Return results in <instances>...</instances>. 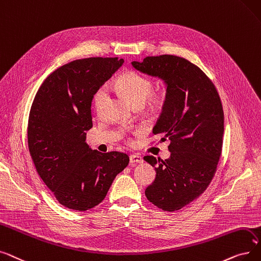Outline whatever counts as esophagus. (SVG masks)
I'll return each instance as SVG.
<instances>
[{
  "label": "esophagus",
  "mask_w": 261,
  "mask_h": 261,
  "mask_svg": "<svg viewBox=\"0 0 261 261\" xmlns=\"http://www.w3.org/2000/svg\"><path fill=\"white\" fill-rule=\"evenodd\" d=\"M129 160H130L132 164H134V163H137V164L143 163V158L138 154H132L129 156Z\"/></svg>",
  "instance_id": "obj_1"
}]
</instances>
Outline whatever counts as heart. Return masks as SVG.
I'll return each mask as SVG.
<instances>
[{
    "mask_svg": "<svg viewBox=\"0 0 261 261\" xmlns=\"http://www.w3.org/2000/svg\"><path fill=\"white\" fill-rule=\"evenodd\" d=\"M116 87L135 106H142L147 100L148 106L157 109L163 106L165 102L163 93L153 91V82L138 72L127 71L121 74L116 81ZM107 97L108 90L106 87H98L92 96V103L96 111H101L107 101Z\"/></svg>",
    "mask_w": 261,
    "mask_h": 261,
    "instance_id": "1",
    "label": "heart"
}]
</instances>
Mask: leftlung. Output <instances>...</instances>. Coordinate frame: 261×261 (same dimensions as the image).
Listing matches in <instances>:
<instances>
[{
	"mask_svg": "<svg viewBox=\"0 0 261 261\" xmlns=\"http://www.w3.org/2000/svg\"><path fill=\"white\" fill-rule=\"evenodd\" d=\"M133 67L167 85L166 101L153 133L170 140L171 156H144L156 177L145 189L148 201L175 212L200 196L212 182L222 154L224 113L214 83L197 66L175 55L147 56Z\"/></svg>",
	"mask_w": 261,
	"mask_h": 261,
	"instance_id": "8db88e82",
	"label": "left lung"
}]
</instances>
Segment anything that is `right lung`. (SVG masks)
<instances>
[{
    "label": "right lung",
    "mask_w": 261,
    "mask_h": 261,
    "mask_svg": "<svg viewBox=\"0 0 261 261\" xmlns=\"http://www.w3.org/2000/svg\"><path fill=\"white\" fill-rule=\"evenodd\" d=\"M123 63L118 57L73 60L49 74L34 98L29 150L43 182L69 209L85 212L100 204L129 163L125 153H101L86 143L93 93Z\"/></svg>",
    "instance_id": "obj_1"
}]
</instances>
